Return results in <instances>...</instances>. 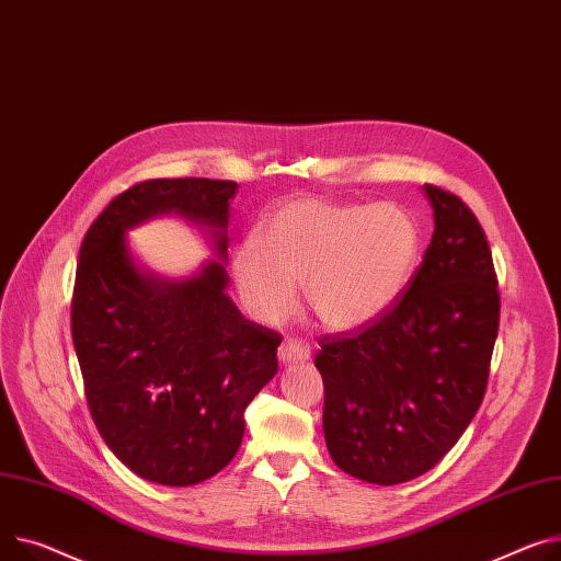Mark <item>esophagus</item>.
I'll use <instances>...</instances> for the list:
<instances>
[{
    "mask_svg": "<svg viewBox=\"0 0 561 561\" xmlns=\"http://www.w3.org/2000/svg\"><path fill=\"white\" fill-rule=\"evenodd\" d=\"M279 360L282 363H290V360H307L311 356L309 347L302 343V341H295V339H288L279 345V352H277Z\"/></svg>",
    "mask_w": 561,
    "mask_h": 561,
    "instance_id": "1",
    "label": "esophagus"
}]
</instances>
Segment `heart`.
Masks as SVG:
<instances>
[{
	"instance_id": "heart-1",
	"label": "heart",
	"mask_w": 561,
	"mask_h": 561,
	"mask_svg": "<svg viewBox=\"0 0 561 561\" xmlns=\"http://www.w3.org/2000/svg\"><path fill=\"white\" fill-rule=\"evenodd\" d=\"M254 239L232 252V279L248 313L282 322L305 282L313 316L331 331H356L386 316L422 254L420 222L390 203L295 198L261 218Z\"/></svg>"
}]
</instances>
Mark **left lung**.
I'll list each match as a JSON object with an SVG mask.
<instances>
[{"label":"left lung","mask_w":561,"mask_h":561,"mask_svg":"<svg viewBox=\"0 0 561 561\" xmlns=\"http://www.w3.org/2000/svg\"><path fill=\"white\" fill-rule=\"evenodd\" d=\"M424 192L435 232L405 293L377 322L318 341L327 449L375 484L413 480L454 449L488 390L499 335L488 237L456 194Z\"/></svg>","instance_id":"left-lung-1"}]
</instances>
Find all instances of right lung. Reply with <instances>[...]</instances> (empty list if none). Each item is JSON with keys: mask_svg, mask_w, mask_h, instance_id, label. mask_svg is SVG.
I'll return each instance as SVG.
<instances>
[{"mask_svg": "<svg viewBox=\"0 0 561 561\" xmlns=\"http://www.w3.org/2000/svg\"><path fill=\"white\" fill-rule=\"evenodd\" d=\"M239 184L158 178L112 198L90 226L71 297V339L90 415L137 476L190 488L239 451L248 403L277 375L282 333L241 316L226 264L192 279L141 273L126 230L158 214L209 226L226 261L230 201Z\"/></svg>", "mask_w": 561, "mask_h": 561, "instance_id": "1", "label": "right lung"}]
</instances>
